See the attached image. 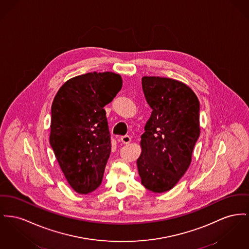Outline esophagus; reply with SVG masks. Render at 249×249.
Returning <instances> with one entry per match:
<instances>
[{
	"label": "esophagus",
	"instance_id": "34e87169",
	"mask_svg": "<svg viewBox=\"0 0 249 249\" xmlns=\"http://www.w3.org/2000/svg\"><path fill=\"white\" fill-rule=\"evenodd\" d=\"M120 140H121V142L123 143V144H130L131 142H132V139H131V137L130 136H128V135H125V136H121V138H120Z\"/></svg>",
	"mask_w": 249,
	"mask_h": 249
}]
</instances>
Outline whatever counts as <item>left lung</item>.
<instances>
[{
    "instance_id": "1",
    "label": "left lung",
    "mask_w": 249,
    "mask_h": 249,
    "mask_svg": "<svg viewBox=\"0 0 249 249\" xmlns=\"http://www.w3.org/2000/svg\"><path fill=\"white\" fill-rule=\"evenodd\" d=\"M142 88L152 112L141 136L137 168L146 189L164 193L190 166L200 133L199 102L187 85L170 78L144 76Z\"/></svg>"
}]
</instances>
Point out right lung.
<instances>
[{
	"instance_id": "obj_1",
	"label": "right lung",
	"mask_w": 249,
	"mask_h": 249,
	"mask_svg": "<svg viewBox=\"0 0 249 249\" xmlns=\"http://www.w3.org/2000/svg\"><path fill=\"white\" fill-rule=\"evenodd\" d=\"M122 88L114 72H88L68 80L52 104L50 144L75 192L88 194L102 183L111 152L103 107Z\"/></svg>"
}]
</instances>
